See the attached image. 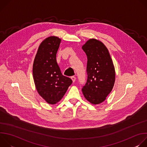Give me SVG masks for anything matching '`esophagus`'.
I'll list each match as a JSON object with an SVG mask.
<instances>
[{
	"instance_id": "esophagus-1",
	"label": "esophagus",
	"mask_w": 147,
	"mask_h": 147,
	"mask_svg": "<svg viewBox=\"0 0 147 147\" xmlns=\"http://www.w3.org/2000/svg\"><path fill=\"white\" fill-rule=\"evenodd\" d=\"M71 79L72 80V81H73V82H74L76 81V77H75L74 76L71 77Z\"/></svg>"
}]
</instances>
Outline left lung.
Listing matches in <instances>:
<instances>
[{
  "instance_id": "8db88e82",
  "label": "left lung",
  "mask_w": 147,
  "mask_h": 147,
  "mask_svg": "<svg viewBox=\"0 0 147 147\" xmlns=\"http://www.w3.org/2000/svg\"><path fill=\"white\" fill-rule=\"evenodd\" d=\"M87 56L88 78L82 94L91 104L98 105L105 100L115 82V69L109 51L104 44L90 38L82 46Z\"/></svg>"
}]
</instances>
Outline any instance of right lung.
<instances>
[{
  "label": "right lung",
  "mask_w": 147,
  "mask_h": 147,
  "mask_svg": "<svg viewBox=\"0 0 147 147\" xmlns=\"http://www.w3.org/2000/svg\"><path fill=\"white\" fill-rule=\"evenodd\" d=\"M61 39L50 36L40 44L32 67L33 78L39 95L48 103L55 105L66 94L72 80L61 73L56 53Z\"/></svg>",
  "instance_id": "right-lung-1"
}]
</instances>
